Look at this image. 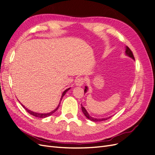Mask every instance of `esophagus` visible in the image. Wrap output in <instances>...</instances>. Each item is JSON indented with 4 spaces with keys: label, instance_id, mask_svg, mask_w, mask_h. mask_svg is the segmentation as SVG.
Masks as SVG:
<instances>
[{
    "label": "esophagus",
    "instance_id": "esophagus-1",
    "mask_svg": "<svg viewBox=\"0 0 155 155\" xmlns=\"http://www.w3.org/2000/svg\"><path fill=\"white\" fill-rule=\"evenodd\" d=\"M85 83V79L82 77H79L76 79V84L77 86H81Z\"/></svg>",
    "mask_w": 155,
    "mask_h": 155
}]
</instances>
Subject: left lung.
Masks as SVG:
<instances>
[{
  "label": "left lung",
  "mask_w": 155,
  "mask_h": 155,
  "mask_svg": "<svg viewBox=\"0 0 155 155\" xmlns=\"http://www.w3.org/2000/svg\"><path fill=\"white\" fill-rule=\"evenodd\" d=\"M125 53H126V54L128 56H129L130 58H133V59H134V55H133V52H132V51L130 50V49L129 48V47H127V46H126V51H125ZM87 87H85V91H84V92H87ZM81 110H82V112H83V114H85V116L87 117V118L88 119V120H91V121H95V122H96V121H105V120H108L109 118H110V117H108V118H93V117H91L90 115L88 114V113L87 112V111L86 110V109H85V107H84L82 105H81Z\"/></svg>",
  "instance_id": "1"
}]
</instances>
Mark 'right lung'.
Returning a JSON list of instances; mask_svg holds the SVG:
<instances>
[{"instance_id":"right-lung-1","label":"right lung","mask_w":155,"mask_h":155,"mask_svg":"<svg viewBox=\"0 0 155 155\" xmlns=\"http://www.w3.org/2000/svg\"><path fill=\"white\" fill-rule=\"evenodd\" d=\"M70 89V88H67V90H65L64 92H63V93L62 94V96H61V100H62V97L64 96V94H66V92L69 90ZM59 104H60V103H59ZM22 105V104H21ZM22 106L25 108V110L28 112V113H30V114H31V115H33V116H35V117H38V118H46V117H48V116H50V115H51L53 113H54V112L57 110L58 109V108H59V105H58V107L56 108V109H55V110H54L53 111H51V112H49V113H46V114H41V113H37V112H33V111H31V110H28L27 109V108H26L24 105H22Z\"/></svg>"}]
</instances>
